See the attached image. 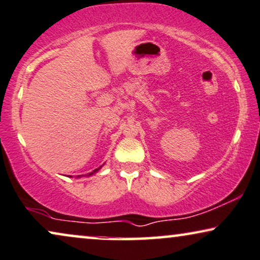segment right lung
I'll return each instance as SVG.
<instances>
[{"label": "right lung", "instance_id": "1", "mask_svg": "<svg viewBox=\"0 0 260 260\" xmlns=\"http://www.w3.org/2000/svg\"><path fill=\"white\" fill-rule=\"evenodd\" d=\"M100 169H101V168H98V169H94V170H93V172H92V173H90V174H88V175H87V176H91V175H92V174H94V173H96V172H98V170H100Z\"/></svg>", "mask_w": 260, "mask_h": 260}]
</instances>
